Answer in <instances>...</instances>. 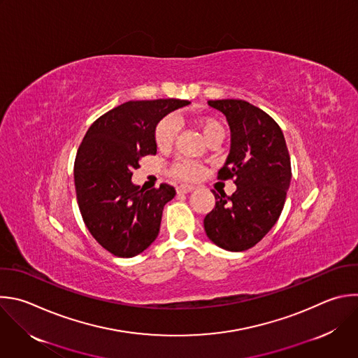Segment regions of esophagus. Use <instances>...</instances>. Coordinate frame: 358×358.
<instances>
[{
    "mask_svg": "<svg viewBox=\"0 0 358 358\" xmlns=\"http://www.w3.org/2000/svg\"><path fill=\"white\" fill-rule=\"evenodd\" d=\"M195 187L194 185H188V184H181L177 187V192L178 194H187V192H191Z\"/></svg>",
    "mask_w": 358,
    "mask_h": 358,
    "instance_id": "obj_1",
    "label": "esophagus"
}]
</instances>
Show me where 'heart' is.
<instances>
[{"mask_svg": "<svg viewBox=\"0 0 358 358\" xmlns=\"http://www.w3.org/2000/svg\"><path fill=\"white\" fill-rule=\"evenodd\" d=\"M198 128L201 129L203 138L208 141L212 136L216 135H223V127L220 122H217L216 119L212 117H199L194 121ZM180 132V122L178 117L174 115H167L164 116L162 121L156 125L155 129V142L160 150H169L174 146L177 142ZM170 176L176 180L180 181H192L196 180L201 176V167L195 162L191 160H177L171 169H170Z\"/></svg>", "mask_w": 358, "mask_h": 358, "instance_id": "heart-1", "label": "heart"}]
</instances>
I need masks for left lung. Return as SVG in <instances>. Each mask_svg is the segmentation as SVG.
<instances>
[{"label":"left lung","mask_w":358,"mask_h":358,"mask_svg":"<svg viewBox=\"0 0 358 358\" xmlns=\"http://www.w3.org/2000/svg\"><path fill=\"white\" fill-rule=\"evenodd\" d=\"M230 127L231 145L217 180H233L231 195L216 194L205 216L206 236L229 252L256 246L278 220L291 182V159L281 128L263 109L243 99H216Z\"/></svg>","instance_id":"obj_1"}]
</instances>
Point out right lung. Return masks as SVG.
Instances as JSON below:
<instances>
[{
	"instance_id": "add662e5",
	"label": "right lung",
	"mask_w": 358,
	"mask_h": 358,
	"mask_svg": "<svg viewBox=\"0 0 358 358\" xmlns=\"http://www.w3.org/2000/svg\"><path fill=\"white\" fill-rule=\"evenodd\" d=\"M185 99L128 101L87 131L74 160V185L83 220L94 239L116 257L146 250L160 230L164 205L174 187L145 191L132 184L134 170L156 155L155 129L162 117L188 105Z\"/></svg>"
}]
</instances>
